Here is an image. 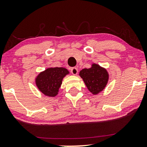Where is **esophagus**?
Returning <instances> with one entry per match:
<instances>
[{"instance_id": "obj_1", "label": "esophagus", "mask_w": 147, "mask_h": 147, "mask_svg": "<svg viewBox=\"0 0 147 147\" xmlns=\"http://www.w3.org/2000/svg\"><path fill=\"white\" fill-rule=\"evenodd\" d=\"M70 70H71V72L72 75H77V74L78 73V69L77 68H72Z\"/></svg>"}]
</instances>
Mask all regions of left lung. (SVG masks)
I'll use <instances>...</instances> for the list:
<instances>
[{
  "label": "left lung",
  "mask_w": 147,
  "mask_h": 147,
  "mask_svg": "<svg viewBox=\"0 0 147 147\" xmlns=\"http://www.w3.org/2000/svg\"><path fill=\"white\" fill-rule=\"evenodd\" d=\"M79 75L83 79L88 89L93 94L101 92L105 88L109 79L107 71L97 64H93L90 68L81 70Z\"/></svg>",
  "instance_id": "obj_1"
}]
</instances>
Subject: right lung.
Listing matches in <instances>:
<instances>
[{"label": "right lung", "mask_w": 147, "mask_h": 147, "mask_svg": "<svg viewBox=\"0 0 147 147\" xmlns=\"http://www.w3.org/2000/svg\"><path fill=\"white\" fill-rule=\"evenodd\" d=\"M68 71L63 68H50L38 75L36 79L37 87L43 94L49 97L57 95L62 79Z\"/></svg>", "instance_id": "right-lung-1"}]
</instances>
